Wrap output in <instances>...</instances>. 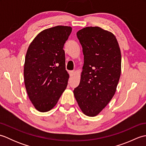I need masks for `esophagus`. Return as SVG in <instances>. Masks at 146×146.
I'll list each match as a JSON object with an SVG mask.
<instances>
[{"label": "esophagus", "mask_w": 146, "mask_h": 146, "mask_svg": "<svg viewBox=\"0 0 146 146\" xmlns=\"http://www.w3.org/2000/svg\"><path fill=\"white\" fill-rule=\"evenodd\" d=\"M69 73H70V76H73L74 75H75V71H69Z\"/></svg>", "instance_id": "obj_1"}]
</instances>
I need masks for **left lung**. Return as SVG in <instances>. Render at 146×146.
<instances>
[{
	"label": "left lung",
	"instance_id": "8db88e82",
	"mask_svg": "<svg viewBox=\"0 0 146 146\" xmlns=\"http://www.w3.org/2000/svg\"><path fill=\"white\" fill-rule=\"evenodd\" d=\"M84 64L79 85L73 94L85 115L95 117L115 93L121 73V52L112 33L99 27L78 31Z\"/></svg>",
	"mask_w": 146,
	"mask_h": 146
}]
</instances>
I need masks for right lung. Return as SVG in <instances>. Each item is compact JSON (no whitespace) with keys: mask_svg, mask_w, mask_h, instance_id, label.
Masks as SVG:
<instances>
[{"mask_svg":"<svg viewBox=\"0 0 146 146\" xmlns=\"http://www.w3.org/2000/svg\"><path fill=\"white\" fill-rule=\"evenodd\" d=\"M72 28L57 26L42 31L31 43L24 67V83L32 104L41 112L53 108L66 89L69 74L63 47Z\"/></svg>","mask_w":146,"mask_h":146,"instance_id":"1","label":"right lung"}]
</instances>
